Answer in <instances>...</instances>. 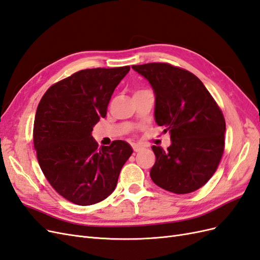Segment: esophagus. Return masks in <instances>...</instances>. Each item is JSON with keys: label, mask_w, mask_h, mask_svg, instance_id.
Masks as SVG:
<instances>
[{"label": "esophagus", "mask_w": 260, "mask_h": 260, "mask_svg": "<svg viewBox=\"0 0 260 260\" xmlns=\"http://www.w3.org/2000/svg\"><path fill=\"white\" fill-rule=\"evenodd\" d=\"M132 147H133V151H135L136 153H138V152H141L143 149V147H141V146H139V145H137V144H132Z\"/></svg>", "instance_id": "obj_1"}]
</instances>
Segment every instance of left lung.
<instances>
[{"label": "left lung", "mask_w": 260, "mask_h": 260, "mask_svg": "<svg viewBox=\"0 0 260 260\" xmlns=\"http://www.w3.org/2000/svg\"><path fill=\"white\" fill-rule=\"evenodd\" d=\"M155 94L156 123L169 132L164 151L153 145V182L176 194L198 190L215 174L224 148L225 121L205 85L192 73L165 62L132 66Z\"/></svg>", "instance_id": "left-lung-1"}]
</instances>
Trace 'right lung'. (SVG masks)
Wrapping results in <instances>:
<instances>
[{
	"label": "right lung",
	"mask_w": 260,
	"mask_h": 260,
	"mask_svg": "<svg viewBox=\"0 0 260 260\" xmlns=\"http://www.w3.org/2000/svg\"><path fill=\"white\" fill-rule=\"evenodd\" d=\"M129 70V66L80 70L53 84L38 105L34 144L39 165L54 190L77 205L108 198L133 152L120 140L99 148L92 137Z\"/></svg>",
	"instance_id": "add662e5"
}]
</instances>
